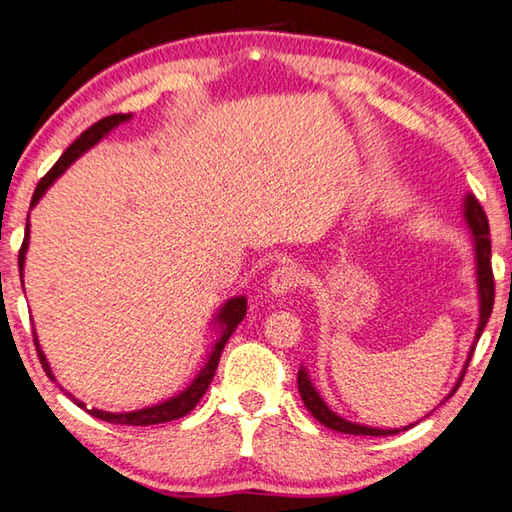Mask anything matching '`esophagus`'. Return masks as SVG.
I'll list each match as a JSON object with an SVG mask.
<instances>
[{"label":"esophagus","instance_id":"34e87169","mask_svg":"<svg viewBox=\"0 0 512 512\" xmlns=\"http://www.w3.org/2000/svg\"><path fill=\"white\" fill-rule=\"evenodd\" d=\"M300 284H302V271L293 264L277 266L271 273V277H268V291H271L275 298L287 296V293L296 291Z\"/></svg>","mask_w":512,"mask_h":512}]
</instances>
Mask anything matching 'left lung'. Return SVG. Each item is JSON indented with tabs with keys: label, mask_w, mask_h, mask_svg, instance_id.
<instances>
[{
	"label": "left lung",
	"mask_w": 512,
	"mask_h": 512,
	"mask_svg": "<svg viewBox=\"0 0 512 512\" xmlns=\"http://www.w3.org/2000/svg\"><path fill=\"white\" fill-rule=\"evenodd\" d=\"M463 210H465V221L470 225V232H472V241H474V259H476V284H479V302H481V309H479V327H476V336H474V343L470 348V354H467V361H465V368L461 372V377H458L454 391L449 393L452 397L456 393V388L461 386V381L465 377V370L470 366V359L474 354L476 348V341L481 339L483 334V327L488 323V318L492 314V305H495V277H492V262H490V225H488V216H485L481 203L476 201L472 194L465 196V203H463ZM298 391L302 402L309 409V413L314 415V418L325 424L327 429H334V431H341V433H352V436H393V433H400V429H375V427H366V424H357V422H348L343 420L341 415H336L334 411H329V406L323 402V397L316 393V388L311 386V379L307 375V370L300 366L298 370ZM404 429H411V427H404Z\"/></svg>",
	"instance_id": "1"
}]
</instances>
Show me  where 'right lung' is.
I'll return each instance as SVG.
<instances>
[{"label":"right lung","instance_id":"1","mask_svg":"<svg viewBox=\"0 0 512 512\" xmlns=\"http://www.w3.org/2000/svg\"><path fill=\"white\" fill-rule=\"evenodd\" d=\"M128 119H131V115H110L106 119L97 121V124H92L88 131H83L79 137H76V140L69 144V149L63 155H60V160L47 171V176L38 183L36 192H33V198H31V207L40 201V196L45 194L51 185H54V180L69 167V164H72L76 158H79V155H83L88 149H92V146L97 144L101 137H106L112 131V128L124 124V121H128ZM27 248H29V219H27V232H24V241H22V248H20V257H17L20 271L24 268V255H27ZM244 316H246V298L244 296L230 298L228 302H225L219 314H216V325H219V329H221V336L214 343V350L210 352V359H207V363L201 368V372H198L192 384H189L183 393L171 397V400H167V402L155 404V406H146V409L131 411V413H108V411H99V409H88V406L76 400V397H72V395H69V397H72V402L76 406H81V409H85L90 415H94V418L106 420V422H112V424L149 427V424H162V422H171V420L183 418V415H187L198 402H201V397L205 395L207 386H210V381L214 377L216 366H219V359H221V352L225 348V343H228L232 332H235L237 325L241 323V320H244ZM33 341H36V350H38L42 368H45L49 379H54V375H51L49 363L45 359V352H42L40 345H38L36 332H33Z\"/></svg>","mask_w":512,"mask_h":512}]
</instances>
